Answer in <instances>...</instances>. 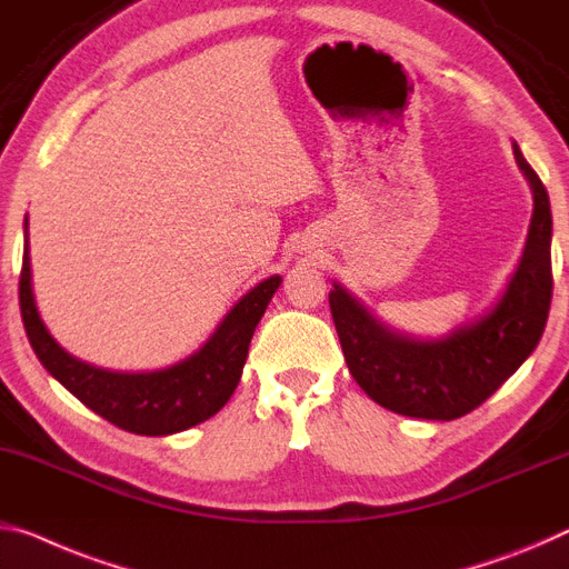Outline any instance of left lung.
<instances>
[{"mask_svg": "<svg viewBox=\"0 0 569 569\" xmlns=\"http://www.w3.org/2000/svg\"><path fill=\"white\" fill-rule=\"evenodd\" d=\"M511 149L535 210L519 263L483 317L440 339H418L387 327L345 286L331 288V317L349 372L387 410L422 420L461 418L491 398L542 339L552 301V210L517 141Z\"/></svg>", "mask_w": 569, "mask_h": 569, "instance_id": "1", "label": "left lung"}]
</instances>
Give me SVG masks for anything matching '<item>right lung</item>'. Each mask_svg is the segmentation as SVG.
Here are the masks:
<instances>
[{
    "label": "right lung",
    "mask_w": 569,
    "mask_h": 569,
    "mask_svg": "<svg viewBox=\"0 0 569 569\" xmlns=\"http://www.w3.org/2000/svg\"><path fill=\"white\" fill-rule=\"evenodd\" d=\"M281 286V276H270L252 286L224 313L204 345L182 362L154 372H113L62 349L40 319L32 293L30 240L24 218V252L20 273V311L27 339L42 367L73 392L86 408L121 430L137 436H171L210 420L224 408L240 382L248 347L260 317Z\"/></svg>",
    "instance_id": "right-lung-1"
}]
</instances>
